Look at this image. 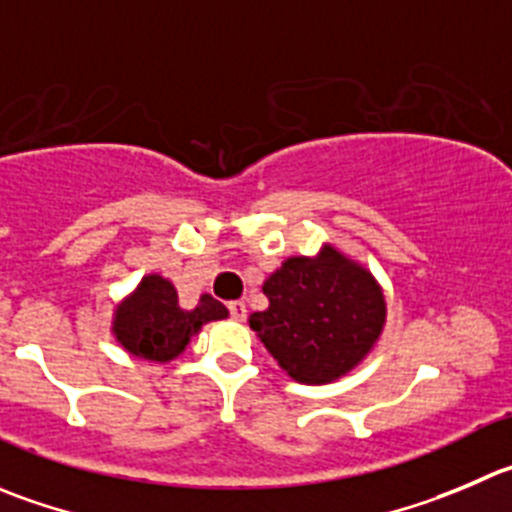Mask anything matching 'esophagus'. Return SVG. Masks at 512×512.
Wrapping results in <instances>:
<instances>
[{
    "mask_svg": "<svg viewBox=\"0 0 512 512\" xmlns=\"http://www.w3.org/2000/svg\"><path fill=\"white\" fill-rule=\"evenodd\" d=\"M228 311H231V316L236 321L246 319V304H243V301H231V304H228Z\"/></svg>",
    "mask_w": 512,
    "mask_h": 512,
    "instance_id": "obj_1",
    "label": "esophagus"
}]
</instances>
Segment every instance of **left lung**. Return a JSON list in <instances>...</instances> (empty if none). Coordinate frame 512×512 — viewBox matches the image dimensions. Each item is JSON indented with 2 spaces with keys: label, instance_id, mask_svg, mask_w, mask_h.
<instances>
[{
  "label": "left lung",
  "instance_id": "1",
  "mask_svg": "<svg viewBox=\"0 0 512 512\" xmlns=\"http://www.w3.org/2000/svg\"><path fill=\"white\" fill-rule=\"evenodd\" d=\"M269 309L251 326L294 382L329 384L377 347L387 299L372 271L332 243L314 256H289L264 281Z\"/></svg>",
  "mask_w": 512,
  "mask_h": 512
}]
</instances>
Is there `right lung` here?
<instances>
[{"label":"right lung","mask_w":512,"mask_h":512,"mask_svg":"<svg viewBox=\"0 0 512 512\" xmlns=\"http://www.w3.org/2000/svg\"><path fill=\"white\" fill-rule=\"evenodd\" d=\"M221 319H228V309L211 294H203L193 309H183L173 281L160 274H145L140 284L118 301L110 332L133 357L168 364L186 352L203 324Z\"/></svg>","instance_id":"right-lung-1"}]
</instances>
